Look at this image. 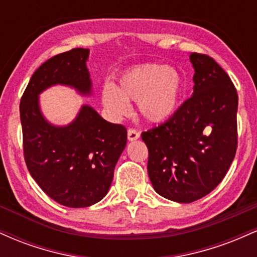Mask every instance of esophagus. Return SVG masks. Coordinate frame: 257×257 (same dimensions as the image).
<instances>
[{
  "mask_svg": "<svg viewBox=\"0 0 257 257\" xmlns=\"http://www.w3.org/2000/svg\"><path fill=\"white\" fill-rule=\"evenodd\" d=\"M139 138H140V133L135 131V129H128V140H138Z\"/></svg>",
  "mask_w": 257,
  "mask_h": 257,
  "instance_id": "obj_1",
  "label": "esophagus"
}]
</instances>
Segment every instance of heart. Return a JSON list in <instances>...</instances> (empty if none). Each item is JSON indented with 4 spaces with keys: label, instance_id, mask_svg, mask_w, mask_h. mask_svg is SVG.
Masks as SVG:
<instances>
[{
    "label": "heart",
    "instance_id": "obj_1",
    "mask_svg": "<svg viewBox=\"0 0 257 257\" xmlns=\"http://www.w3.org/2000/svg\"><path fill=\"white\" fill-rule=\"evenodd\" d=\"M180 94L181 76L175 67L144 64L122 73L116 87L104 84L101 101L113 117L128 112V101H137L139 113L144 119L161 123L175 112Z\"/></svg>",
    "mask_w": 257,
    "mask_h": 257
}]
</instances>
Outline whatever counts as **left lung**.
<instances>
[{
  "label": "left lung",
  "instance_id": "left-lung-1",
  "mask_svg": "<svg viewBox=\"0 0 257 257\" xmlns=\"http://www.w3.org/2000/svg\"><path fill=\"white\" fill-rule=\"evenodd\" d=\"M193 94L163 124L144 132L147 172L164 198L191 203L225 178L237 151L238 94L213 58L192 53Z\"/></svg>",
  "mask_w": 257,
  "mask_h": 257
}]
</instances>
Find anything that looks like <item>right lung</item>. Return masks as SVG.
<instances>
[{"mask_svg":"<svg viewBox=\"0 0 257 257\" xmlns=\"http://www.w3.org/2000/svg\"><path fill=\"white\" fill-rule=\"evenodd\" d=\"M88 57L89 49L75 48L47 60L20 100L26 167L47 196L69 208H85L104 198L126 145L125 126L107 122L89 105L64 126L49 123L41 112L38 95L52 85L90 95Z\"/></svg>","mask_w":257,"mask_h":257,"instance_id":"add662e5","label":"right lung"}]
</instances>
